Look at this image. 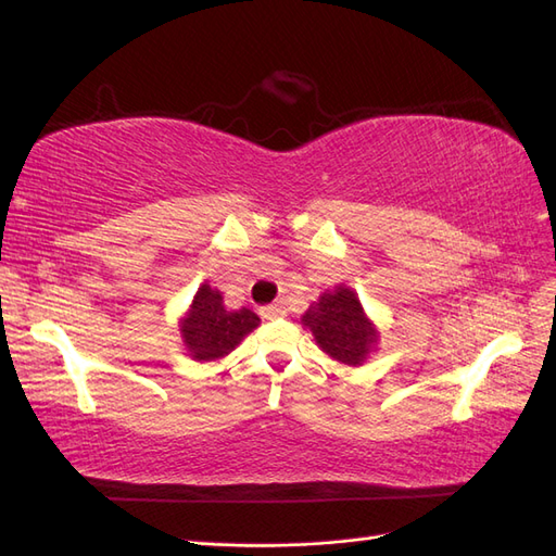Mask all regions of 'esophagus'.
I'll return each instance as SVG.
<instances>
[{
    "label": "esophagus",
    "instance_id": "1",
    "mask_svg": "<svg viewBox=\"0 0 556 556\" xmlns=\"http://www.w3.org/2000/svg\"><path fill=\"white\" fill-rule=\"evenodd\" d=\"M260 313L264 319H278L285 315V308L280 304H271V306H264Z\"/></svg>",
    "mask_w": 556,
    "mask_h": 556
}]
</instances>
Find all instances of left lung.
I'll return each instance as SVG.
<instances>
[{
    "instance_id": "8db88e82",
    "label": "left lung",
    "mask_w": 556,
    "mask_h": 556,
    "mask_svg": "<svg viewBox=\"0 0 556 556\" xmlns=\"http://www.w3.org/2000/svg\"><path fill=\"white\" fill-rule=\"evenodd\" d=\"M317 348L333 362L345 366H362L376 350L380 333L374 319L364 313L362 301L348 285L319 294L315 304L301 315Z\"/></svg>"
}]
</instances>
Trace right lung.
Here are the masks:
<instances>
[{
    "label": "right lung",
    "instance_id": "1",
    "mask_svg": "<svg viewBox=\"0 0 556 556\" xmlns=\"http://www.w3.org/2000/svg\"><path fill=\"white\" fill-rule=\"evenodd\" d=\"M178 327L182 345L194 362H217L260 327V317L250 308L227 311L223 292L201 282Z\"/></svg>",
    "mask_w": 556,
    "mask_h": 556
}]
</instances>
